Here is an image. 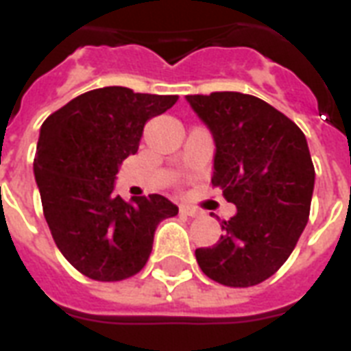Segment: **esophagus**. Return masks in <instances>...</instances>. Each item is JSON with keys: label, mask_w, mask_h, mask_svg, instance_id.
Wrapping results in <instances>:
<instances>
[{"label": "esophagus", "mask_w": 351, "mask_h": 351, "mask_svg": "<svg viewBox=\"0 0 351 351\" xmlns=\"http://www.w3.org/2000/svg\"><path fill=\"white\" fill-rule=\"evenodd\" d=\"M180 213L187 215V217H197L198 211L195 208H189V206H180Z\"/></svg>", "instance_id": "obj_1"}]
</instances>
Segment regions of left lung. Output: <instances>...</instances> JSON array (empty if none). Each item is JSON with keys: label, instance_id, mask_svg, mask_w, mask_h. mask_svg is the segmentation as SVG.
I'll list each match as a JSON object with an SVG mask.
<instances>
[{"label": "left lung", "instance_id": "8db88e82", "mask_svg": "<svg viewBox=\"0 0 351 351\" xmlns=\"http://www.w3.org/2000/svg\"><path fill=\"white\" fill-rule=\"evenodd\" d=\"M215 140L213 186L237 206L224 234L195 251L209 278L231 288L266 280L288 261L310 215L315 169L304 132L261 98L186 96Z\"/></svg>", "mask_w": 351, "mask_h": 351}]
</instances>
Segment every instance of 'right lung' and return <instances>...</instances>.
I'll list each match as a JSON object with an SVG mask.
<instances>
[{"label":"right lung","instance_id":"right-lung-1","mask_svg":"<svg viewBox=\"0 0 351 351\" xmlns=\"http://www.w3.org/2000/svg\"><path fill=\"white\" fill-rule=\"evenodd\" d=\"M178 96L104 87L76 96L43 121L34 176L62 255L85 277L114 282L145 266L156 226L178 208L162 195L114 193L118 167L140 145L143 125Z\"/></svg>","mask_w":351,"mask_h":351}]
</instances>
